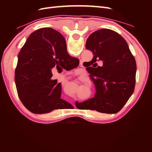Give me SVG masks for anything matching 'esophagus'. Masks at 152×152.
I'll list each match as a JSON object with an SVG mask.
<instances>
[{
  "instance_id": "34e87169",
  "label": "esophagus",
  "mask_w": 152,
  "mask_h": 152,
  "mask_svg": "<svg viewBox=\"0 0 152 152\" xmlns=\"http://www.w3.org/2000/svg\"><path fill=\"white\" fill-rule=\"evenodd\" d=\"M80 66H82V63H80Z\"/></svg>"
}]
</instances>
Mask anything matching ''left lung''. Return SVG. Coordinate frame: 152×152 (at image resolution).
I'll use <instances>...</instances> for the list:
<instances>
[{"instance_id":"obj_1","label":"left lung","mask_w":152,"mask_h":152,"mask_svg":"<svg viewBox=\"0 0 152 152\" xmlns=\"http://www.w3.org/2000/svg\"><path fill=\"white\" fill-rule=\"evenodd\" d=\"M86 48L93 58L87 70L96 87L94 97L76 102L79 109L105 113L120 111L134 90L136 64L127 43L116 31L101 29L91 34ZM102 63L101 66L97 63Z\"/></svg>"}]
</instances>
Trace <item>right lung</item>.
<instances>
[{"label":"right lung","instance_id":"right-lung-1","mask_svg":"<svg viewBox=\"0 0 152 152\" xmlns=\"http://www.w3.org/2000/svg\"><path fill=\"white\" fill-rule=\"evenodd\" d=\"M79 60L69 55L63 36L51 28L34 31L18 54L15 82L18 96L30 112L46 113L70 104L61 99V84L52 79L53 68L70 70Z\"/></svg>","mask_w":152,"mask_h":152}]
</instances>
